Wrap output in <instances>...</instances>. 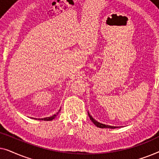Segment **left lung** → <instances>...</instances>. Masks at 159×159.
<instances>
[{
	"mask_svg": "<svg viewBox=\"0 0 159 159\" xmlns=\"http://www.w3.org/2000/svg\"><path fill=\"white\" fill-rule=\"evenodd\" d=\"M88 116H89V117H90V120L93 121V123H94V125H95V126H97L98 127H99V128H110V129H115V128H117L116 127H114V126H109V125H103V124H101V123H99L98 121H95L94 119L93 118L92 116H90V114H89L88 113Z\"/></svg>",
	"mask_w": 159,
	"mask_h": 159,
	"instance_id": "obj_1",
	"label": "left lung"
}]
</instances>
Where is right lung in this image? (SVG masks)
I'll use <instances>...</instances> for the list:
<instances>
[{
	"instance_id": "right-lung-1",
	"label": "right lung",
	"mask_w": 159,
	"mask_h": 159,
	"mask_svg": "<svg viewBox=\"0 0 159 159\" xmlns=\"http://www.w3.org/2000/svg\"><path fill=\"white\" fill-rule=\"evenodd\" d=\"M61 111V109H59V111H58V112H59ZM58 112L57 113V114H54L53 116H51V117H46V118H43V119H42V120H44V121H51V120H53V119L55 118V117L57 116V114H58Z\"/></svg>"
}]
</instances>
